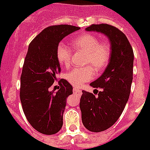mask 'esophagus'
Listing matches in <instances>:
<instances>
[{
  "instance_id": "obj_1",
  "label": "esophagus",
  "mask_w": 150,
  "mask_h": 150,
  "mask_svg": "<svg viewBox=\"0 0 150 150\" xmlns=\"http://www.w3.org/2000/svg\"><path fill=\"white\" fill-rule=\"evenodd\" d=\"M73 93L76 94H78V95L80 96V95H81V93H82V92H81V90L77 89L76 87H74V88H73Z\"/></svg>"
}]
</instances>
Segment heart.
Instances as JSON below:
<instances>
[{
	"mask_svg": "<svg viewBox=\"0 0 150 150\" xmlns=\"http://www.w3.org/2000/svg\"><path fill=\"white\" fill-rule=\"evenodd\" d=\"M72 43L75 48L86 52L84 64L87 66L71 69L65 74V79L74 86H81L94 77V69L98 72L106 67L110 58V47L107 43H99V39L91 34L81 35ZM56 57L61 65L68 67L72 51L65 44L60 43L56 48Z\"/></svg>",
	"mask_w": 150,
	"mask_h": 150,
	"instance_id": "1",
	"label": "heart"
}]
</instances>
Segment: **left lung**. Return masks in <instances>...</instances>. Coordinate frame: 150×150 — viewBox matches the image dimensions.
<instances>
[{"label":"left lung","instance_id":"left-lung-1","mask_svg":"<svg viewBox=\"0 0 150 150\" xmlns=\"http://www.w3.org/2000/svg\"><path fill=\"white\" fill-rule=\"evenodd\" d=\"M86 31L106 35L111 43L109 63L103 73L90 84L93 94L82 90L80 109L82 124L90 132L107 130L117 121L127 104L131 91L134 55L126 35L108 24H93ZM98 88L100 90L99 91Z\"/></svg>","mask_w":150,"mask_h":150}]
</instances>
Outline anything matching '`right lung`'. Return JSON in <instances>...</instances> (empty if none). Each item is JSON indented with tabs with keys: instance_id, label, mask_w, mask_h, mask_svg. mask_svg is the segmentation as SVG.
I'll use <instances>...</instances> for the list:
<instances>
[{
	"instance_id": "obj_1",
	"label": "right lung",
	"mask_w": 150,
	"mask_h": 150,
	"mask_svg": "<svg viewBox=\"0 0 150 150\" xmlns=\"http://www.w3.org/2000/svg\"><path fill=\"white\" fill-rule=\"evenodd\" d=\"M79 29L70 25L48 26L30 43L21 76L20 99L27 120L40 133L56 134L62 128L66 99L73 94V86L61 79L60 90L54 92L49 88L60 72L57 46Z\"/></svg>"
}]
</instances>
